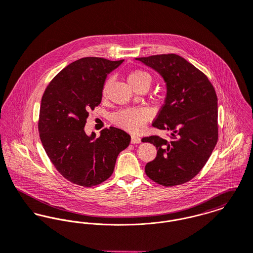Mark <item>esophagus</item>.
<instances>
[{
	"label": "esophagus",
	"mask_w": 253,
	"mask_h": 253,
	"mask_svg": "<svg viewBox=\"0 0 253 253\" xmlns=\"http://www.w3.org/2000/svg\"><path fill=\"white\" fill-rule=\"evenodd\" d=\"M140 137H138V136H135V135H132L131 136V143H140Z\"/></svg>",
	"instance_id": "esophagus-1"
}]
</instances>
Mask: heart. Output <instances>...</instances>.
Here are the masks:
<instances>
[{"label":"heart","mask_w":253,"mask_h":253,"mask_svg":"<svg viewBox=\"0 0 253 253\" xmlns=\"http://www.w3.org/2000/svg\"><path fill=\"white\" fill-rule=\"evenodd\" d=\"M152 76L143 70H135L131 72L128 76V82L135 89H140L141 87H146L147 89L152 84ZM110 82L108 81L104 85L103 94L106 95L107 89ZM153 113L146 108H129L122 109L112 115V121L116 126L130 131V132H140L143 129L146 122L151 119Z\"/></svg>","instance_id":"heart-1"}]
</instances>
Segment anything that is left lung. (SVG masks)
Instances as JSON below:
<instances>
[{
	"instance_id": "8db88e82",
	"label": "left lung",
	"mask_w": 253,
	"mask_h": 253,
	"mask_svg": "<svg viewBox=\"0 0 253 253\" xmlns=\"http://www.w3.org/2000/svg\"><path fill=\"white\" fill-rule=\"evenodd\" d=\"M154 69L167 84L165 104L152 126L170 132V140L149 136L155 159L145 166L146 175L163 186L185 183L206 165L218 140L217 96L208 77L184 58L160 54L136 58Z\"/></svg>"
}]
</instances>
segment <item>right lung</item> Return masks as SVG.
Listing matches in <instances>:
<instances>
[{"label":"right lung","instance_id":"add662e5","mask_svg":"<svg viewBox=\"0 0 253 253\" xmlns=\"http://www.w3.org/2000/svg\"><path fill=\"white\" fill-rule=\"evenodd\" d=\"M123 61L79 59L56 75L42 95L40 138L57 170L75 184L91 187L107 180L118 154L130 143V135L115 127L105 128L99 138L84 132L89 112L102 101L108 74Z\"/></svg>","mask_w":253,"mask_h":253}]
</instances>
